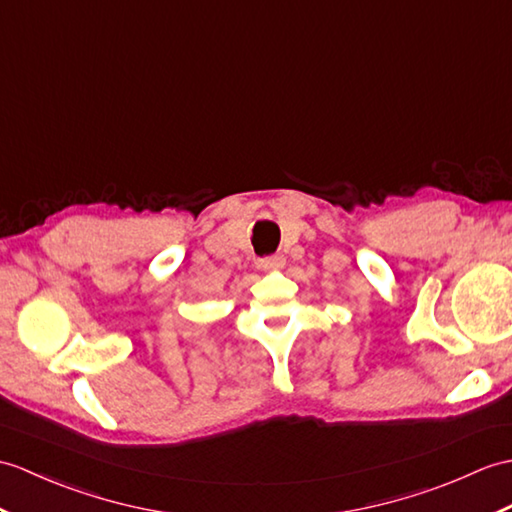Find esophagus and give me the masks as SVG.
Returning <instances> with one entry per match:
<instances>
[{
    "label": "esophagus",
    "mask_w": 512,
    "mask_h": 512,
    "mask_svg": "<svg viewBox=\"0 0 512 512\" xmlns=\"http://www.w3.org/2000/svg\"><path fill=\"white\" fill-rule=\"evenodd\" d=\"M283 264H285L283 255H270V257L259 259V266L264 270H279V268H283Z\"/></svg>",
    "instance_id": "34e87169"
}]
</instances>
